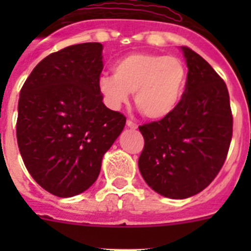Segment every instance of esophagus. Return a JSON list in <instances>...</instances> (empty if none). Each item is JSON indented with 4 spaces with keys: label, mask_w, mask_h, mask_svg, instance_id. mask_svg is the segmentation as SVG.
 Masks as SVG:
<instances>
[{
    "label": "esophagus",
    "mask_w": 251,
    "mask_h": 251,
    "mask_svg": "<svg viewBox=\"0 0 251 251\" xmlns=\"http://www.w3.org/2000/svg\"><path fill=\"white\" fill-rule=\"evenodd\" d=\"M127 127L130 128V129H137V128H138V126H137V124L134 123V122L127 121Z\"/></svg>",
    "instance_id": "34e87169"
}]
</instances>
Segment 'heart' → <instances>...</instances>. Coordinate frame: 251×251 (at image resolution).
Segmentation results:
<instances>
[{"label": "heart", "mask_w": 251, "mask_h": 251, "mask_svg": "<svg viewBox=\"0 0 251 251\" xmlns=\"http://www.w3.org/2000/svg\"><path fill=\"white\" fill-rule=\"evenodd\" d=\"M114 75L99 77V92L112 109H119L134 93V103L150 119H163L176 110L187 84V69L179 57L136 52L119 59Z\"/></svg>", "instance_id": "heart-1"}]
</instances>
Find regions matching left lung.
<instances>
[{"instance_id": "left-lung-1", "label": "left lung", "mask_w": 251, "mask_h": 251, "mask_svg": "<svg viewBox=\"0 0 251 251\" xmlns=\"http://www.w3.org/2000/svg\"><path fill=\"white\" fill-rule=\"evenodd\" d=\"M188 73L182 100L172 114L139 127L145 148L138 159L142 177L168 199H187L214 181L232 137L226 84L203 57L181 48Z\"/></svg>"}]
</instances>
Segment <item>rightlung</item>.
<instances>
[{
    "instance_id": "add662e5",
    "label": "right lung",
    "mask_w": 251,
    "mask_h": 251,
    "mask_svg": "<svg viewBox=\"0 0 251 251\" xmlns=\"http://www.w3.org/2000/svg\"><path fill=\"white\" fill-rule=\"evenodd\" d=\"M103 45L68 46L43 59L20 92L17 145L26 168L57 197L86 191L126 126L103 103Z\"/></svg>"
}]
</instances>
